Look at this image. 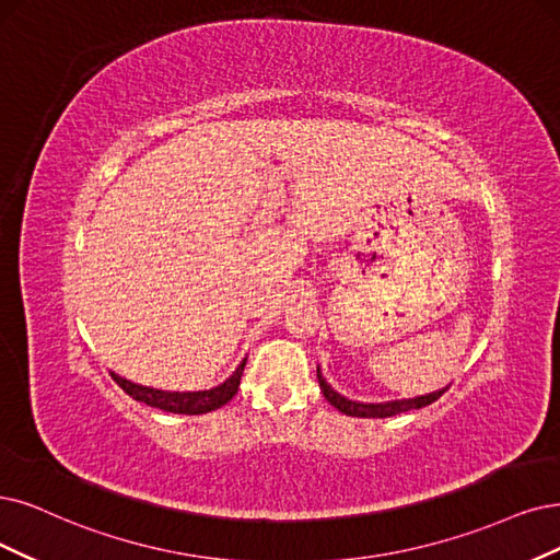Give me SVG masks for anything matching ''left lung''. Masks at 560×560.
<instances>
[{
	"mask_svg": "<svg viewBox=\"0 0 560 560\" xmlns=\"http://www.w3.org/2000/svg\"><path fill=\"white\" fill-rule=\"evenodd\" d=\"M318 383H320V389H323V397L332 404L337 410H341L343 416H350V418H392V416H399V412H406V410H418V408H424L429 404H433L436 399L443 397V389H436V392H429V395H422V397H412V399H392V401H381V404H364V401H355V399H348L343 395H339V392L329 385L323 376V371L318 366Z\"/></svg>",
	"mask_w": 560,
	"mask_h": 560,
	"instance_id": "left-lung-1",
	"label": "left lung"
}]
</instances>
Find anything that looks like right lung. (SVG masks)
Returning a JSON list of instances; mask_svg holds the SVG:
<instances>
[{
	"instance_id": "right-lung-1",
	"label": "right lung",
	"mask_w": 560,
	"mask_h": 560,
	"mask_svg": "<svg viewBox=\"0 0 560 560\" xmlns=\"http://www.w3.org/2000/svg\"><path fill=\"white\" fill-rule=\"evenodd\" d=\"M244 364H246V358L233 371V376H228L221 385L210 387V389H198V392H171V389L138 385L133 381L121 378L119 374H115V371H110V376L136 401H142L152 408H161L165 412H177V416H202V412L221 408L223 404H228L237 395Z\"/></svg>"
}]
</instances>
